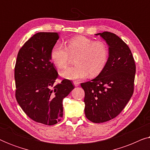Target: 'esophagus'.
<instances>
[{
  "label": "esophagus",
  "instance_id": "obj_1",
  "mask_svg": "<svg viewBox=\"0 0 150 150\" xmlns=\"http://www.w3.org/2000/svg\"><path fill=\"white\" fill-rule=\"evenodd\" d=\"M73 83H74V85L75 87H78V86H79V85H80L79 82V81H74Z\"/></svg>",
  "mask_w": 150,
  "mask_h": 150
}]
</instances>
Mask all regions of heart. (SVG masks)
Listing matches in <instances>:
<instances>
[{
  "label": "heart",
  "mask_w": 150,
  "mask_h": 150,
  "mask_svg": "<svg viewBox=\"0 0 150 150\" xmlns=\"http://www.w3.org/2000/svg\"><path fill=\"white\" fill-rule=\"evenodd\" d=\"M76 57V66L61 71V75L65 79H83L89 74L91 76L99 75L107 64L109 51L104 42L78 36L67 41V48L57 43L50 52L51 60L59 69L68 66L72 57Z\"/></svg>",
  "instance_id": "1"
}]
</instances>
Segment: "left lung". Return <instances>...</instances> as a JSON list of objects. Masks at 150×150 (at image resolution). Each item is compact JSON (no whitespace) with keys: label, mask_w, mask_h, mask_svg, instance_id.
<instances>
[{"label":"left lung","mask_w":150,"mask_h":150,"mask_svg":"<svg viewBox=\"0 0 150 150\" xmlns=\"http://www.w3.org/2000/svg\"><path fill=\"white\" fill-rule=\"evenodd\" d=\"M100 35L108 45L105 68L97 77L81 85L85 91V113L93 123L116 117L132 97L136 65L130 49L122 39L105 31Z\"/></svg>","instance_id":"left-lung-1"}]
</instances>
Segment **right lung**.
<instances>
[{"label":"right lung","instance_id":"add662e5","mask_svg":"<svg viewBox=\"0 0 150 150\" xmlns=\"http://www.w3.org/2000/svg\"><path fill=\"white\" fill-rule=\"evenodd\" d=\"M59 38L58 33L35 34L20 49L14 74L20 107L31 120L48 126L60 122L63 98L74 88L67 79L55 83L58 73L50 52Z\"/></svg>","mask_w":150,"mask_h":150}]
</instances>
